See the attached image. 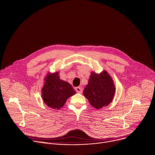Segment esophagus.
<instances>
[{
	"instance_id": "esophagus-1",
	"label": "esophagus",
	"mask_w": 155,
	"mask_h": 155,
	"mask_svg": "<svg viewBox=\"0 0 155 155\" xmlns=\"http://www.w3.org/2000/svg\"><path fill=\"white\" fill-rule=\"evenodd\" d=\"M75 90L76 92H78V93H82V89L81 88V87H75Z\"/></svg>"
}]
</instances>
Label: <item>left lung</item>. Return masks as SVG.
<instances>
[{
  "instance_id": "1",
  "label": "left lung",
  "mask_w": 155,
  "mask_h": 155,
  "mask_svg": "<svg viewBox=\"0 0 155 155\" xmlns=\"http://www.w3.org/2000/svg\"><path fill=\"white\" fill-rule=\"evenodd\" d=\"M115 87L105 71L101 74L91 72L89 84L84 88V96L96 109L108 105L113 100Z\"/></svg>"
}]
</instances>
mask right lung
<instances>
[{"label":"right lung","instance_id":"1","mask_svg":"<svg viewBox=\"0 0 155 155\" xmlns=\"http://www.w3.org/2000/svg\"><path fill=\"white\" fill-rule=\"evenodd\" d=\"M45 79L42 94L44 101L50 107L59 110L76 92L69 83L59 79L58 72L48 75Z\"/></svg>","mask_w":155,"mask_h":155}]
</instances>
